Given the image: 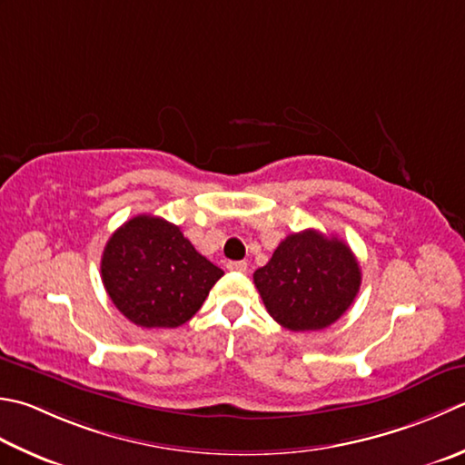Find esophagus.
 I'll return each instance as SVG.
<instances>
[{"label":"esophagus","instance_id":"esophagus-1","mask_svg":"<svg viewBox=\"0 0 465 465\" xmlns=\"http://www.w3.org/2000/svg\"><path fill=\"white\" fill-rule=\"evenodd\" d=\"M227 270L245 272V270H248V263H245V262H227Z\"/></svg>","mask_w":465,"mask_h":465}]
</instances>
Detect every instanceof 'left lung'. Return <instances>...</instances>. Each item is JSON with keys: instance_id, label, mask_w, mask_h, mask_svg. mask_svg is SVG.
Wrapping results in <instances>:
<instances>
[{"instance_id": "left-lung-1", "label": "left lung", "mask_w": 465, "mask_h": 465, "mask_svg": "<svg viewBox=\"0 0 465 465\" xmlns=\"http://www.w3.org/2000/svg\"><path fill=\"white\" fill-rule=\"evenodd\" d=\"M253 284L284 329L322 331L357 298L361 268L342 240L304 230L280 242L266 266L253 272Z\"/></svg>"}]
</instances>
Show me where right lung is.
Listing matches in <instances>:
<instances>
[{"mask_svg":"<svg viewBox=\"0 0 465 465\" xmlns=\"http://www.w3.org/2000/svg\"><path fill=\"white\" fill-rule=\"evenodd\" d=\"M100 274L113 304L143 329H177L207 298L223 270L202 256L177 225L136 215L106 242Z\"/></svg>","mask_w":465,"mask_h":465,"instance_id":"1","label":"right lung"}]
</instances>
